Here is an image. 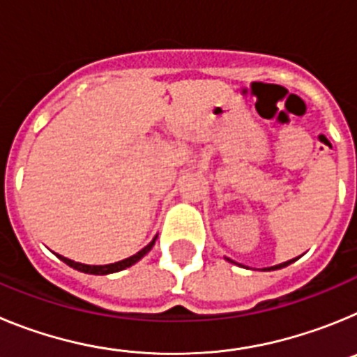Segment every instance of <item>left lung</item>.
<instances>
[{
	"instance_id": "obj_1",
	"label": "left lung",
	"mask_w": 357,
	"mask_h": 357,
	"mask_svg": "<svg viewBox=\"0 0 357 357\" xmlns=\"http://www.w3.org/2000/svg\"><path fill=\"white\" fill-rule=\"evenodd\" d=\"M227 261H230V259H227ZM293 261H295V259H291V261H286V263H280V264H277V266L264 268V270H279V268H284V266H288V264H291ZM230 263H234V261H230Z\"/></svg>"
}]
</instances>
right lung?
<instances>
[{
    "label": "right lung",
    "mask_w": 357,
    "mask_h": 357,
    "mask_svg": "<svg viewBox=\"0 0 357 357\" xmlns=\"http://www.w3.org/2000/svg\"><path fill=\"white\" fill-rule=\"evenodd\" d=\"M157 238L151 239L150 243H148L146 247L143 248V250H139L137 254L130 255V257H127V259L123 261H118V263H112V264H102V266H96V264H82V263H77V261H71L68 259V257H64V255H59V259L64 261L68 266L75 268V270H78V272H84V273H91V275H107V273H116V272H121V270H125V268L132 266V264H135L139 259H143L144 255L148 254V252L151 250V247H153V243H155Z\"/></svg>",
    "instance_id": "obj_1"
}]
</instances>
